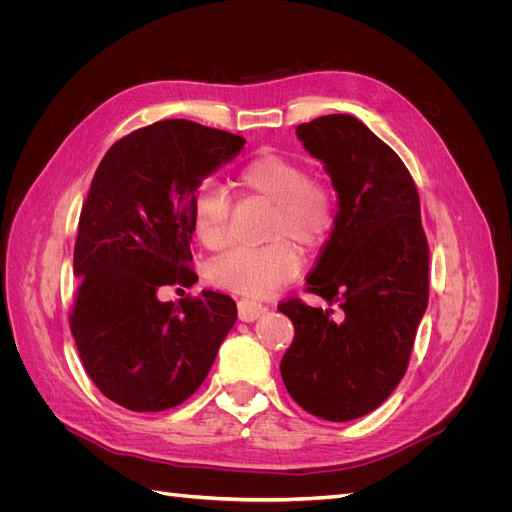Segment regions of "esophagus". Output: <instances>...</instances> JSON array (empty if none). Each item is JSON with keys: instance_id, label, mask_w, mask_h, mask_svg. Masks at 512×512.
Masks as SVG:
<instances>
[{"instance_id": "34e87169", "label": "esophagus", "mask_w": 512, "mask_h": 512, "mask_svg": "<svg viewBox=\"0 0 512 512\" xmlns=\"http://www.w3.org/2000/svg\"><path fill=\"white\" fill-rule=\"evenodd\" d=\"M237 307H239V320H243V322H254L267 312L265 305L258 301H252V299H241L237 303Z\"/></svg>"}]
</instances>
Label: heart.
<instances>
[{"label":"heart","instance_id":"1","mask_svg":"<svg viewBox=\"0 0 512 512\" xmlns=\"http://www.w3.org/2000/svg\"><path fill=\"white\" fill-rule=\"evenodd\" d=\"M237 188L271 203L267 232L271 241L262 245H237L209 267L211 280L243 297H267L299 275L303 258L299 241L316 250L329 239L335 226V198L327 183L307 175L297 158L277 151H262L235 170ZM232 198L226 185L203 179L190 203L196 239L209 250H220L228 241Z\"/></svg>","mask_w":512,"mask_h":512}]
</instances>
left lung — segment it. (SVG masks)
Wrapping results in <instances>:
<instances>
[{
  "instance_id": "1",
  "label": "left lung",
  "mask_w": 512,
  "mask_h": 512,
  "mask_svg": "<svg viewBox=\"0 0 512 512\" xmlns=\"http://www.w3.org/2000/svg\"><path fill=\"white\" fill-rule=\"evenodd\" d=\"M297 134L339 198L307 290L342 312L277 305L294 324L280 371L303 410L344 423L376 410L406 374L429 299V245L412 175L363 121L324 115Z\"/></svg>"
}]
</instances>
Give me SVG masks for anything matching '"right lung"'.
Instances as JSON below:
<instances>
[{
    "label": "right lung",
    "instance_id": "obj_1",
    "mask_svg": "<svg viewBox=\"0 0 512 512\" xmlns=\"http://www.w3.org/2000/svg\"><path fill=\"white\" fill-rule=\"evenodd\" d=\"M245 138L166 119L134 130L106 151L81 211L70 312L89 378L115 404L162 412L188 399L237 320L228 294L162 303V286H192L196 185L230 162Z\"/></svg>",
    "mask_w": 512,
    "mask_h": 512
}]
</instances>
